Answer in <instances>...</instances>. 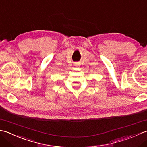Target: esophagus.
Wrapping results in <instances>:
<instances>
[{
  "label": "esophagus",
  "mask_w": 147,
  "mask_h": 147,
  "mask_svg": "<svg viewBox=\"0 0 147 147\" xmlns=\"http://www.w3.org/2000/svg\"><path fill=\"white\" fill-rule=\"evenodd\" d=\"M74 65H80V63H79V62H75V63L74 64Z\"/></svg>",
  "instance_id": "esophagus-1"
}]
</instances>
